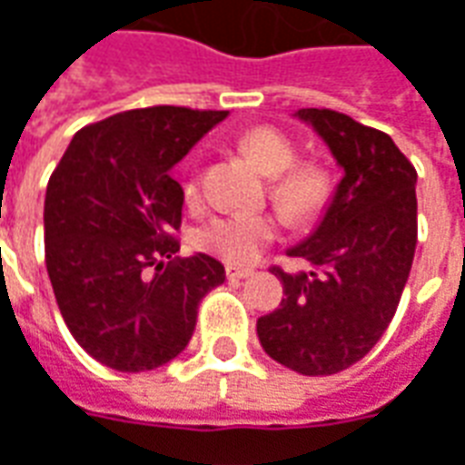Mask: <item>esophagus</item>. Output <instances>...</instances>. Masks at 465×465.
<instances>
[{"mask_svg": "<svg viewBox=\"0 0 465 465\" xmlns=\"http://www.w3.org/2000/svg\"><path fill=\"white\" fill-rule=\"evenodd\" d=\"M253 273V269H246V266H226V276L229 282H242V279H249Z\"/></svg>", "mask_w": 465, "mask_h": 465, "instance_id": "esophagus-1", "label": "esophagus"}]
</instances>
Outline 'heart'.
Here are the masks:
<instances>
[{
  "instance_id": "obj_1",
  "label": "heart",
  "mask_w": 465,
  "mask_h": 465,
  "mask_svg": "<svg viewBox=\"0 0 465 465\" xmlns=\"http://www.w3.org/2000/svg\"><path fill=\"white\" fill-rule=\"evenodd\" d=\"M239 149L263 176L273 179V202L286 216L296 222L312 219L329 199L331 179L326 169L296 163L293 143L276 129H252L242 136ZM186 199H196V182L186 183ZM276 236L279 219L272 213H222L196 229L193 243L223 262L252 263Z\"/></svg>"
}]
</instances>
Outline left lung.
<instances>
[{"label":"left lung","mask_w":465,"mask_h":465,"mask_svg":"<svg viewBox=\"0 0 465 465\" xmlns=\"http://www.w3.org/2000/svg\"><path fill=\"white\" fill-rule=\"evenodd\" d=\"M343 176L322 222L289 256L279 309L256 322L263 351L303 376H331L369 353L396 313L416 252V169L389 134L331 109H299Z\"/></svg>","instance_id":"8db88e82"}]
</instances>
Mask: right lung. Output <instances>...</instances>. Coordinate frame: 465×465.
Here are the masks:
<instances>
[{
    "mask_svg": "<svg viewBox=\"0 0 465 465\" xmlns=\"http://www.w3.org/2000/svg\"><path fill=\"white\" fill-rule=\"evenodd\" d=\"M229 112L132 109L74 134L46 183L45 253L59 312L82 349L139 373L176 359L196 309L226 279L209 253L176 256L183 189L172 166Z\"/></svg>",
    "mask_w": 465,
    "mask_h": 465,
    "instance_id": "right-lung-1",
    "label": "right lung"
}]
</instances>
